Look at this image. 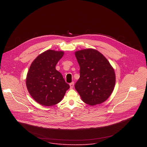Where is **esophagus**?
I'll use <instances>...</instances> for the list:
<instances>
[{
  "instance_id": "34e87169",
  "label": "esophagus",
  "mask_w": 147,
  "mask_h": 147,
  "mask_svg": "<svg viewBox=\"0 0 147 147\" xmlns=\"http://www.w3.org/2000/svg\"><path fill=\"white\" fill-rule=\"evenodd\" d=\"M74 82H72L71 83H70V88H73V87H74Z\"/></svg>"
}]
</instances>
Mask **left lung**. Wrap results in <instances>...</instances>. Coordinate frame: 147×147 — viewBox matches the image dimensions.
Here are the masks:
<instances>
[{"label": "left lung", "instance_id": "left-lung-1", "mask_svg": "<svg viewBox=\"0 0 147 147\" xmlns=\"http://www.w3.org/2000/svg\"><path fill=\"white\" fill-rule=\"evenodd\" d=\"M75 55L80 67L75 88L82 100L90 105L105 102L112 93L116 81L109 62L94 49L77 51Z\"/></svg>", "mask_w": 147, "mask_h": 147}]
</instances>
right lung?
Here are the masks:
<instances>
[{"mask_svg":"<svg viewBox=\"0 0 147 147\" xmlns=\"http://www.w3.org/2000/svg\"><path fill=\"white\" fill-rule=\"evenodd\" d=\"M62 51L48 50L32 63L27 73L26 86L32 98L42 105H55L60 102L70 86L56 70Z\"/></svg>","mask_w":147,"mask_h":147,"instance_id":"1","label":"right lung"}]
</instances>
